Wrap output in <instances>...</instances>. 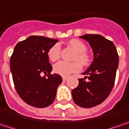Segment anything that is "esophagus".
Returning <instances> with one entry per match:
<instances>
[{
    "label": "esophagus",
    "mask_w": 129,
    "mask_h": 129,
    "mask_svg": "<svg viewBox=\"0 0 129 129\" xmlns=\"http://www.w3.org/2000/svg\"><path fill=\"white\" fill-rule=\"evenodd\" d=\"M67 79H68V78H67V77H63V81H66Z\"/></svg>",
    "instance_id": "1"
}]
</instances>
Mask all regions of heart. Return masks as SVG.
<instances>
[{
	"instance_id": "heart-1",
	"label": "heart",
	"mask_w": 129,
	"mask_h": 129,
	"mask_svg": "<svg viewBox=\"0 0 129 129\" xmlns=\"http://www.w3.org/2000/svg\"><path fill=\"white\" fill-rule=\"evenodd\" d=\"M69 45L77 52V55H75V60H79L81 63L84 66L87 65L90 62V58L88 55L85 53L87 51V47L84 42L78 39H72L69 42ZM60 48L58 44H56L50 48L48 51V59L54 62L60 58ZM81 68V63L78 61L72 63H66L64 61H60L57 63L54 66V72L62 76H69L72 73L77 72L80 71Z\"/></svg>"
}]
</instances>
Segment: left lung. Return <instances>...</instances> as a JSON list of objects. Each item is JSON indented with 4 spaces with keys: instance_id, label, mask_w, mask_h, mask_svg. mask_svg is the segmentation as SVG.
<instances>
[{
    "instance_id": "obj_1",
    "label": "left lung",
    "mask_w": 129,
    "mask_h": 129,
    "mask_svg": "<svg viewBox=\"0 0 129 129\" xmlns=\"http://www.w3.org/2000/svg\"><path fill=\"white\" fill-rule=\"evenodd\" d=\"M80 38L89 42L93 60L82 74L88 75L78 79V86L72 90L75 103L89 108L103 102L113 89L119 57L114 44L99 34H85ZM87 77L88 80L85 81Z\"/></svg>"
}]
</instances>
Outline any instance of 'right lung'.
<instances>
[{"instance_id":"add662e5","label":"right lung","mask_w":129,"mask_h":129,"mask_svg":"<svg viewBox=\"0 0 129 129\" xmlns=\"http://www.w3.org/2000/svg\"><path fill=\"white\" fill-rule=\"evenodd\" d=\"M58 39L31 36L19 42L10 58L13 82L19 96L27 104L45 108L54 101L57 89L62 83L58 74L51 75L48 51ZM44 74L46 76H42Z\"/></svg>"}]
</instances>
